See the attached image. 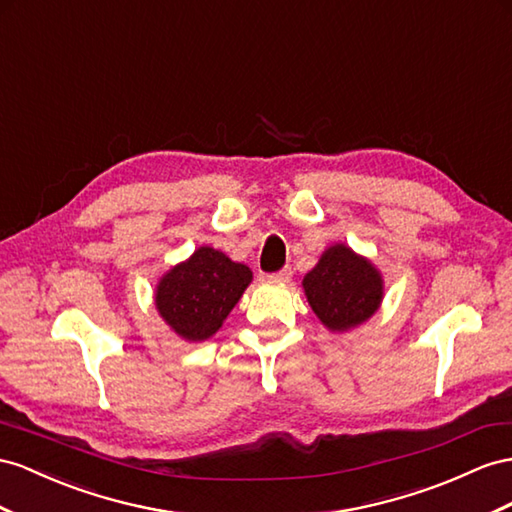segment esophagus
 I'll return each instance as SVG.
<instances>
[{
	"label": "esophagus",
	"mask_w": 512,
	"mask_h": 512,
	"mask_svg": "<svg viewBox=\"0 0 512 512\" xmlns=\"http://www.w3.org/2000/svg\"><path fill=\"white\" fill-rule=\"evenodd\" d=\"M270 279H272V281H279V283H287V281L292 279V268L285 266V268H281L279 272H272Z\"/></svg>",
	"instance_id": "esophagus-1"
}]
</instances>
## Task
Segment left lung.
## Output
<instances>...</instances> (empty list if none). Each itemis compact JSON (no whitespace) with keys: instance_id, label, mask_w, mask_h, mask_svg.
<instances>
[{"instance_id":"left-lung-1","label":"left lung","mask_w":512,"mask_h":512,"mask_svg":"<svg viewBox=\"0 0 512 512\" xmlns=\"http://www.w3.org/2000/svg\"><path fill=\"white\" fill-rule=\"evenodd\" d=\"M303 287L313 313L331 331H348L365 322L383 300L381 274L344 244L324 251Z\"/></svg>"}]
</instances>
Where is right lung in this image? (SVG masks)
<instances>
[{
  "label": "right lung",
  "instance_id": "add662e5",
  "mask_svg": "<svg viewBox=\"0 0 512 512\" xmlns=\"http://www.w3.org/2000/svg\"><path fill=\"white\" fill-rule=\"evenodd\" d=\"M253 279L244 264H235L216 248L199 251L175 266L157 285L155 305L177 335L190 342L212 337Z\"/></svg>",
  "mask_w": 512,
  "mask_h": 512
}]
</instances>
